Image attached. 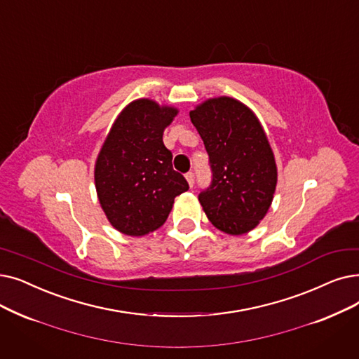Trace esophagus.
I'll use <instances>...</instances> for the list:
<instances>
[{
    "mask_svg": "<svg viewBox=\"0 0 359 359\" xmlns=\"http://www.w3.org/2000/svg\"><path fill=\"white\" fill-rule=\"evenodd\" d=\"M186 180H188L189 186L192 188L194 183H195V175H194V171H188V173H186Z\"/></svg>",
    "mask_w": 359,
    "mask_h": 359,
    "instance_id": "34e87169",
    "label": "esophagus"
}]
</instances>
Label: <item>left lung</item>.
<instances>
[{
  "instance_id": "left-lung-1",
  "label": "left lung",
  "mask_w": 359,
  "mask_h": 359,
  "mask_svg": "<svg viewBox=\"0 0 359 359\" xmlns=\"http://www.w3.org/2000/svg\"><path fill=\"white\" fill-rule=\"evenodd\" d=\"M210 157L211 184L198 196L208 220L227 235H243L267 214L277 167L257 116L229 97L212 98L189 113Z\"/></svg>"
}]
</instances>
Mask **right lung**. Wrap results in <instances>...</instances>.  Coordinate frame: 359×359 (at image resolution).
<instances>
[{"mask_svg": "<svg viewBox=\"0 0 359 359\" xmlns=\"http://www.w3.org/2000/svg\"><path fill=\"white\" fill-rule=\"evenodd\" d=\"M177 116L173 107L136 100L120 113L95 164L100 204L114 229L144 236L164 224L175 198L189 189L173 170L163 133Z\"/></svg>", "mask_w": 359, "mask_h": 359, "instance_id": "obj_1", "label": "right lung"}]
</instances>
